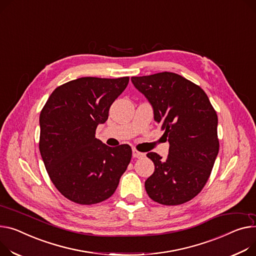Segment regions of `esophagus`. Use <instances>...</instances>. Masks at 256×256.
<instances>
[{"instance_id": "esophagus-1", "label": "esophagus", "mask_w": 256, "mask_h": 256, "mask_svg": "<svg viewBox=\"0 0 256 256\" xmlns=\"http://www.w3.org/2000/svg\"><path fill=\"white\" fill-rule=\"evenodd\" d=\"M132 156L136 158H142L145 156V153L140 152L137 149H132Z\"/></svg>"}]
</instances>
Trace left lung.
Masks as SVG:
<instances>
[{
    "instance_id": "obj_1",
    "label": "left lung",
    "mask_w": 256,
    "mask_h": 256,
    "mask_svg": "<svg viewBox=\"0 0 256 256\" xmlns=\"http://www.w3.org/2000/svg\"><path fill=\"white\" fill-rule=\"evenodd\" d=\"M132 82L150 102L170 143L166 160L147 153L156 168L145 190L162 205H181L196 196L211 175L219 151L216 111L198 85L176 73L132 77Z\"/></svg>"
}]
</instances>
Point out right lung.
Masks as SVG:
<instances>
[{"label": "right lung", "instance_id": "1", "mask_svg": "<svg viewBox=\"0 0 256 256\" xmlns=\"http://www.w3.org/2000/svg\"><path fill=\"white\" fill-rule=\"evenodd\" d=\"M130 77H82L58 86L40 113L39 149L56 190L79 205L109 198L132 158L128 144L109 147L96 138L98 124Z\"/></svg>", "mask_w": 256, "mask_h": 256}]
</instances>
